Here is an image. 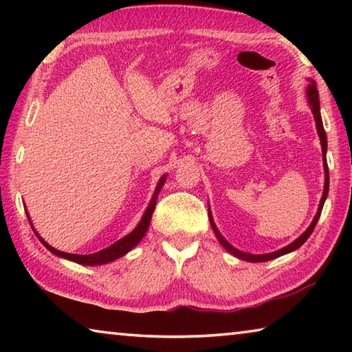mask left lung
<instances>
[{
	"label": "left lung",
	"mask_w": 352,
	"mask_h": 352,
	"mask_svg": "<svg viewBox=\"0 0 352 352\" xmlns=\"http://www.w3.org/2000/svg\"><path fill=\"white\" fill-rule=\"evenodd\" d=\"M307 99H309V104H311V109H312V113H314L315 122H317V130H318V136H320V141H321V151H323V157H326L327 140H326V132H324V129H323V122H321V115H320V99H318V90H317V87H315V82H312L311 85H309V88H307ZM324 172H326L324 190H323V197H321V201H320V206H318V212H317V216L314 217L311 226H309V228L305 231V233H302L300 237H298L296 241L292 242L290 245L284 247V248H281V250H278V252L269 253V254H248V253H242V252H239V250H236V248L231 247L230 243L223 239L222 234H220L219 231H217L216 225H214L212 219H211V214H210V222H211V225H212V230H214V233H216L219 242L222 243V245H223L226 250H228V252H230L231 254H234L236 258L243 259V261H248V262H265V261H270V259L279 258V256H283V254H285V253H290V252H294V250L300 248V247L302 245V243H305V242L309 239V236L312 234V231H314V228H315V225H317L318 219H320L321 210H323V205H324V200H326V197H327V192H329V169H327L326 158H324Z\"/></svg>",
	"instance_id": "obj_1"
}]
</instances>
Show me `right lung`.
<instances>
[{
	"mask_svg": "<svg viewBox=\"0 0 352 352\" xmlns=\"http://www.w3.org/2000/svg\"><path fill=\"white\" fill-rule=\"evenodd\" d=\"M164 180H166V178L162 177V180H160L157 189H155V194H153V197H152V200H151V205L147 206V210H146V212H144V216H142L140 225L136 226V228H135L129 236L122 237L121 241L115 242V243H113V245H110L109 248L100 250V252H98V253H93V254H71V253L58 252V250L52 248L51 245H47V243H46L43 239H41V237H40L37 233H35V234H37V237L41 241V243H43V245H45L47 250H50V252H52V253L57 254V256H62V258H65V259L74 261V262H77V264H83V265H99V264H107V262L115 261V259H118V258H121V256H124L126 253H129L130 250H132V248L136 245V243H138V242L142 239V237H144L146 231H147V228H148V225H151V219H152V212H153V210H155V205H157V195H158V192H160V189L163 188Z\"/></svg>",
	"mask_w": 352,
	"mask_h": 352,
	"instance_id": "add662e5",
	"label": "right lung"
}]
</instances>
